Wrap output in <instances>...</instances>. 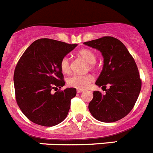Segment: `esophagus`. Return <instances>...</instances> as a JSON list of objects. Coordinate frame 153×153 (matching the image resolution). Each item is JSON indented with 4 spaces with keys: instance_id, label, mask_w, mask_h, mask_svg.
Masks as SVG:
<instances>
[{
    "instance_id": "obj_1",
    "label": "esophagus",
    "mask_w": 153,
    "mask_h": 153,
    "mask_svg": "<svg viewBox=\"0 0 153 153\" xmlns=\"http://www.w3.org/2000/svg\"><path fill=\"white\" fill-rule=\"evenodd\" d=\"M82 91H84V90H82V89H78V90H77V92H78V93H82Z\"/></svg>"
}]
</instances>
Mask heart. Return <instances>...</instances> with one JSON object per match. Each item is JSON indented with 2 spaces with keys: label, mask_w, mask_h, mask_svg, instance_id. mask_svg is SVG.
Returning <instances> with one entry per match:
<instances>
[{
  "label": "heart",
  "mask_w": 153,
  "mask_h": 153,
  "mask_svg": "<svg viewBox=\"0 0 153 153\" xmlns=\"http://www.w3.org/2000/svg\"><path fill=\"white\" fill-rule=\"evenodd\" d=\"M78 55L90 65V68H94V64L96 62L97 56L95 53L90 49L84 48L78 51ZM60 69L64 74H68L71 71V65L68 57H64L60 62ZM93 82V77L91 75H74L68 78V85L78 89H85L90 83Z\"/></svg>",
  "instance_id": "1"
}]
</instances>
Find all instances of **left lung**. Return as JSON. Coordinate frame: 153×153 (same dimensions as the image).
Segmentation results:
<instances>
[{"mask_svg":"<svg viewBox=\"0 0 153 153\" xmlns=\"http://www.w3.org/2000/svg\"><path fill=\"white\" fill-rule=\"evenodd\" d=\"M84 44L99 50L104 58L95 85L102 88L109 86L105 95L93 91L88 109L100 122L120 120L133 108L141 91L142 81L135 60L123 42L113 37H102Z\"/></svg>","mask_w":153,"mask_h":153,"instance_id":"8db88e82","label":"left lung"}]
</instances>
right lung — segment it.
Instances as JSON below:
<instances>
[{
  "mask_svg": "<svg viewBox=\"0 0 153 153\" xmlns=\"http://www.w3.org/2000/svg\"><path fill=\"white\" fill-rule=\"evenodd\" d=\"M77 45L42 38L33 42L18 61L14 73L16 101L32 123L54 126L67 117L76 89L67 88L54 94L51 91L65 84L60 62Z\"/></svg>",
  "mask_w": 153,
  "mask_h": 153,
  "instance_id": "right-lung-1",
  "label": "right lung"
}]
</instances>
